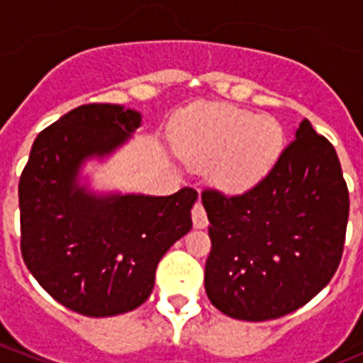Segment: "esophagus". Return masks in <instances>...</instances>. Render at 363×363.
I'll return each mask as SVG.
<instances>
[{
	"instance_id": "esophagus-1",
	"label": "esophagus",
	"mask_w": 363,
	"mask_h": 363,
	"mask_svg": "<svg viewBox=\"0 0 363 363\" xmlns=\"http://www.w3.org/2000/svg\"><path fill=\"white\" fill-rule=\"evenodd\" d=\"M192 223H194L196 229H205L207 223H209V220H207V213H205L201 201H196L194 207H192Z\"/></svg>"
}]
</instances>
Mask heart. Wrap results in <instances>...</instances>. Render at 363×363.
Returning a JSON list of instances; mask_svg holds the SVG:
<instances>
[{"instance_id":"heart-1","label":"heart","mask_w":363,"mask_h":363,"mask_svg":"<svg viewBox=\"0 0 363 363\" xmlns=\"http://www.w3.org/2000/svg\"><path fill=\"white\" fill-rule=\"evenodd\" d=\"M284 130L271 116H255L225 104L189 108L179 127L178 150L192 167H209L213 184L242 192L259 184L277 165Z\"/></svg>"}]
</instances>
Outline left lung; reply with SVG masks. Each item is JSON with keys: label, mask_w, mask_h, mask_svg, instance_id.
<instances>
[{"label": "left lung", "mask_w": 363, "mask_h": 363, "mask_svg": "<svg viewBox=\"0 0 363 363\" xmlns=\"http://www.w3.org/2000/svg\"><path fill=\"white\" fill-rule=\"evenodd\" d=\"M211 255L205 291L221 313L265 322L331 281L344 252L349 191L335 147L303 120L259 184L225 196L205 189Z\"/></svg>", "instance_id": "left-lung-1"}]
</instances>
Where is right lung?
<instances>
[{
    "label": "right lung",
    "mask_w": 363,
    "mask_h": 363,
    "mask_svg": "<svg viewBox=\"0 0 363 363\" xmlns=\"http://www.w3.org/2000/svg\"><path fill=\"white\" fill-rule=\"evenodd\" d=\"M140 125L142 114L121 105L76 107L38 134L19 178L25 265L54 300L83 316L142 306L162 256L192 227L191 187L145 196L96 194L78 184L85 160L114 152Z\"/></svg>",
    "instance_id": "1"
}]
</instances>
